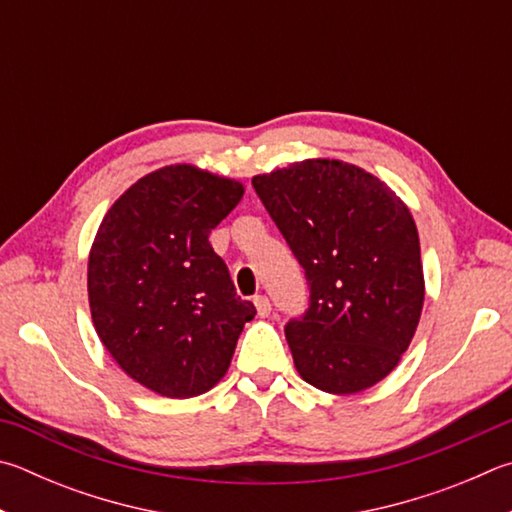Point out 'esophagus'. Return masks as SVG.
<instances>
[{
  "label": "esophagus",
  "mask_w": 512,
  "mask_h": 512,
  "mask_svg": "<svg viewBox=\"0 0 512 512\" xmlns=\"http://www.w3.org/2000/svg\"><path fill=\"white\" fill-rule=\"evenodd\" d=\"M255 309L259 318H268L271 315V300L266 295H257L255 297Z\"/></svg>",
  "instance_id": "esophagus-1"
}]
</instances>
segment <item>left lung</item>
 <instances>
[{
    "label": "left lung",
    "instance_id": "8db88e82",
    "mask_svg": "<svg viewBox=\"0 0 512 512\" xmlns=\"http://www.w3.org/2000/svg\"><path fill=\"white\" fill-rule=\"evenodd\" d=\"M311 286L286 324L297 374L327 394H358L394 371L421 320L425 280L410 208L378 176L306 159L253 176Z\"/></svg>",
    "mask_w": 512,
    "mask_h": 512
}]
</instances>
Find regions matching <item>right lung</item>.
I'll return each instance as SVG.
<instances>
[{"label": "right lung", "mask_w": 512, "mask_h": 512, "mask_svg": "<svg viewBox=\"0 0 512 512\" xmlns=\"http://www.w3.org/2000/svg\"><path fill=\"white\" fill-rule=\"evenodd\" d=\"M241 197L244 185L228 176L165 165L129 185L96 232L91 320L118 367L156 394L190 398L215 387L255 318L208 241Z\"/></svg>", "instance_id": "right-lung-1"}]
</instances>
